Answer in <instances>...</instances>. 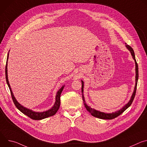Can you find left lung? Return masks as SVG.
Returning <instances> with one entry per match:
<instances>
[{
  "mask_svg": "<svg viewBox=\"0 0 147 147\" xmlns=\"http://www.w3.org/2000/svg\"><path fill=\"white\" fill-rule=\"evenodd\" d=\"M125 47L127 48V49L130 52L131 55L133 57V59L135 61V65H136V84H135V87L134 89V91L133 92V94L131 96V98L130 99V100L127 103H126L125 105L124 106H123L121 109H120L119 110L115 112H112V113H105V112H102L99 111H97L95 109H93L92 108H91L90 107L88 106L87 103H86V100H85V98L84 96V81L82 80H81V82H82V88H81V90H82V100L84 102V105L86 108V109L91 114V115H92L93 116L99 118V119H107V120H109V119H113L114 118H116V117L119 116L120 115H121L123 112H124L125 110H126L130 105H131L134 98L135 97V95H136V89H137V82H138V65L137 63V61L136 60V57H135V55H134V51L133 49V48L125 44Z\"/></svg>",
  "mask_w": 147,
  "mask_h": 147,
  "instance_id": "left-lung-1",
  "label": "left lung"
}]
</instances>
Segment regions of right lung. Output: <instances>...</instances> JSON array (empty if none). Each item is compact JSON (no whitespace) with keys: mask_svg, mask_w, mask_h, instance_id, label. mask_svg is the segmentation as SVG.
I'll use <instances>...</instances> for the list:
<instances>
[{"mask_svg":"<svg viewBox=\"0 0 147 147\" xmlns=\"http://www.w3.org/2000/svg\"><path fill=\"white\" fill-rule=\"evenodd\" d=\"M9 59V53L7 54V61H6V82L8 85V87L10 89L11 95L12 97V99L13 100V102L15 105V106L17 107V108L20 111L22 112L23 113L26 115V116H28L30 118L33 119V120H42L45 118H47L48 117L53 116L56 114V113L57 112V111L59 109L60 107V95L61 93L63 90L65 86H63L57 92L56 95V98H55V104L53 105V106L49 109L48 111H44V112H34L31 109L26 108V107H23L22 105L20 103H19L17 100H16L15 96H14V94L13 93V91L11 90V87L10 86V84L8 80V75H7V61Z\"/></svg>","mask_w":147,"mask_h":147,"instance_id":"1","label":"right lung"}]
</instances>
